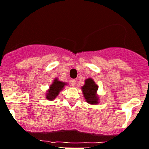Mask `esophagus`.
Here are the masks:
<instances>
[{"label":"esophagus","mask_w":149,"mask_h":149,"mask_svg":"<svg viewBox=\"0 0 149 149\" xmlns=\"http://www.w3.org/2000/svg\"><path fill=\"white\" fill-rule=\"evenodd\" d=\"M71 82V85H72V86H76V85H77V81L75 80V79H72V80L70 81Z\"/></svg>","instance_id":"esophagus-1"}]
</instances>
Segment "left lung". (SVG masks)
Segmentation results:
<instances>
[{"mask_svg":"<svg viewBox=\"0 0 149 149\" xmlns=\"http://www.w3.org/2000/svg\"><path fill=\"white\" fill-rule=\"evenodd\" d=\"M98 86L92 78L85 80V85L82 86V91L86 101L90 104H98L99 98L97 95Z\"/></svg>","mask_w":149,"mask_h":149,"instance_id":"8db88e82","label":"left lung"}]
</instances>
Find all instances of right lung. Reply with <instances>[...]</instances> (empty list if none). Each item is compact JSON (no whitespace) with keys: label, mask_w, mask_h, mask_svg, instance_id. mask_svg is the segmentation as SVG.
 Masks as SVG:
<instances>
[{"label":"right lung","mask_w":149,"mask_h":149,"mask_svg":"<svg viewBox=\"0 0 149 149\" xmlns=\"http://www.w3.org/2000/svg\"><path fill=\"white\" fill-rule=\"evenodd\" d=\"M67 85L66 82H61L58 80V79H54L53 83L50 86L49 89L47 90V93H46V98L47 100L53 101L58 95L61 91L63 89L64 86Z\"/></svg>","instance_id":"right-lung-1"}]
</instances>
